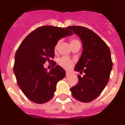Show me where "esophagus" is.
I'll return each mask as SVG.
<instances>
[{
  "mask_svg": "<svg viewBox=\"0 0 125 125\" xmlns=\"http://www.w3.org/2000/svg\"><path fill=\"white\" fill-rule=\"evenodd\" d=\"M71 76V73H69L68 72H66V77H69V76Z\"/></svg>",
  "mask_w": 125,
  "mask_h": 125,
  "instance_id": "obj_1",
  "label": "esophagus"
}]
</instances>
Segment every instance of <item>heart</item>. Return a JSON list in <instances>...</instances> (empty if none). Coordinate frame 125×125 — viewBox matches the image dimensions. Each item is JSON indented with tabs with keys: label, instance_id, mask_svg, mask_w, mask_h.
<instances>
[{
	"label": "heart",
	"instance_id": "obj_1",
	"mask_svg": "<svg viewBox=\"0 0 125 125\" xmlns=\"http://www.w3.org/2000/svg\"><path fill=\"white\" fill-rule=\"evenodd\" d=\"M60 41H58L56 42V44H55L54 48V50L55 52H57V49H58L59 44H60ZM69 43H70L71 46L72 47L77 44H81L79 41L78 40V39L74 38V37H72V38L69 39ZM57 62H58V64L61 68H64V69H66V70H68V69H70L74 65V60L69 59L68 57H63L61 58V59H59L58 60V61H57Z\"/></svg>",
	"mask_w": 125,
	"mask_h": 125
}]
</instances>
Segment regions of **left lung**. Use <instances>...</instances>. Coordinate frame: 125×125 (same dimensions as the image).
<instances>
[{
	"instance_id": "left-lung-1",
	"label": "left lung",
	"mask_w": 125,
	"mask_h": 125,
	"mask_svg": "<svg viewBox=\"0 0 125 125\" xmlns=\"http://www.w3.org/2000/svg\"><path fill=\"white\" fill-rule=\"evenodd\" d=\"M81 38L83 51L74 70L82 74L78 75V83L71 88L73 96L84 103L95 100L102 93L110 79L113 68L111 52L102 39L89 29L83 26H69Z\"/></svg>"
}]
</instances>
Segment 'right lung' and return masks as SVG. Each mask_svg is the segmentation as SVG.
<instances>
[{
	"mask_svg": "<svg viewBox=\"0 0 125 125\" xmlns=\"http://www.w3.org/2000/svg\"><path fill=\"white\" fill-rule=\"evenodd\" d=\"M72 34L67 27L41 26L30 33L18 47L13 69L19 86L32 102L45 103L54 96L56 84L66 76L65 71L52 60L54 48L59 39ZM46 61L52 62L49 72L43 68Z\"/></svg>",
	"mask_w": 125,
	"mask_h": 125,
	"instance_id": "1",
	"label": "right lung"
}]
</instances>
